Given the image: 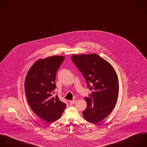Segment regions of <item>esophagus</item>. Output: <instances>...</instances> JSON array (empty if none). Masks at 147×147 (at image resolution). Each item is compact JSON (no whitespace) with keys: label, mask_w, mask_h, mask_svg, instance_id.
<instances>
[{"label":"esophagus","mask_w":147,"mask_h":147,"mask_svg":"<svg viewBox=\"0 0 147 147\" xmlns=\"http://www.w3.org/2000/svg\"><path fill=\"white\" fill-rule=\"evenodd\" d=\"M69 102H70V105H73V104H74V103H76V100H70Z\"/></svg>","instance_id":"esophagus-1"}]
</instances>
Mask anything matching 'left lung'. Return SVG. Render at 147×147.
I'll return each mask as SVG.
<instances>
[{"label": "left lung", "mask_w": 147, "mask_h": 147, "mask_svg": "<svg viewBox=\"0 0 147 147\" xmlns=\"http://www.w3.org/2000/svg\"><path fill=\"white\" fill-rule=\"evenodd\" d=\"M71 59L82 73L88 88L93 90L89 97H85L87 107L82 115L90 123L100 122L110 115L117 102L119 82L115 70L96 54L73 55Z\"/></svg>", "instance_id": "1"}]
</instances>
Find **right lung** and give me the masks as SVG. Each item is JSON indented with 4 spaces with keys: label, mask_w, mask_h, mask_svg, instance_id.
Wrapping results in <instances>:
<instances>
[{
    "label": "right lung",
    "mask_w": 147,
    "mask_h": 147,
    "mask_svg": "<svg viewBox=\"0 0 147 147\" xmlns=\"http://www.w3.org/2000/svg\"><path fill=\"white\" fill-rule=\"evenodd\" d=\"M64 59L63 56L40 59L32 66L25 78L28 104L34 114L47 122L59 119L66 107L57 95L53 96L57 72Z\"/></svg>",
    "instance_id": "add662e5"
}]
</instances>
